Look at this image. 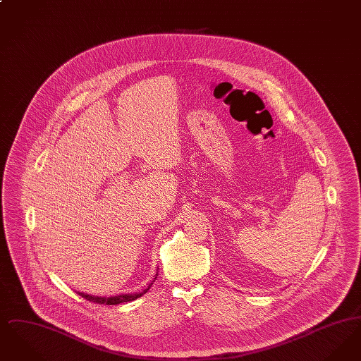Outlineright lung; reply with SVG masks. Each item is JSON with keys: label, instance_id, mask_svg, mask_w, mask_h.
<instances>
[{"label": "right lung", "instance_id": "right-lung-1", "mask_svg": "<svg viewBox=\"0 0 361 361\" xmlns=\"http://www.w3.org/2000/svg\"><path fill=\"white\" fill-rule=\"evenodd\" d=\"M158 276V272L155 274L154 280ZM154 280L147 286V288H145L142 292H137V293H121V295H116V296H109V298H105V296H93V295H87L84 292H78V295H81L82 298H85L86 300L89 302H93V303H99V305H121V303H126V302H133L137 298H140L142 295H145L146 292L150 290V287L153 286Z\"/></svg>", "mask_w": 361, "mask_h": 361}]
</instances>
